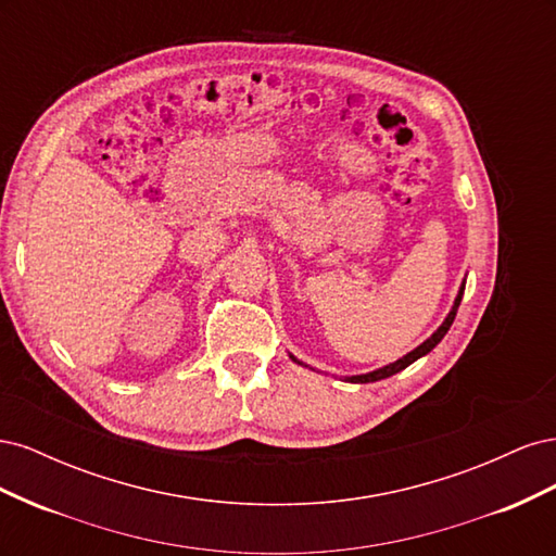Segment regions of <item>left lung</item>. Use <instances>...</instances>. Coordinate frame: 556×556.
I'll return each instance as SVG.
<instances>
[{"label": "left lung", "mask_w": 556, "mask_h": 556, "mask_svg": "<svg viewBox=\"0 0 556 556\" xmlns=\"http://www.w3.org/2000/svg\"><path fill=\"white\" fill-rule=\"evenodd\" d=\"M464 288H466V278L462 280V285H459V292H457V296H454V304H452V308H450V313L445 315V319L441 323V327L435 329L429 339L425 341V343H419L415 350H410L408 355H403L401 359H396V362H392V364H384V366H380V368H376V371H368V374H359V376H343V380L345 382H357V384H364V382H376V380H382V378H390V376H394V374H399V371H403V368L406 366H410L413 362H417L419 357H425V355H429V352L439 345L441 341H443V336L447 333V329L452 327V323H454V315H457V308H459V304H462V296H464ZM290 359L292 362H296L299 366H306V368H311L308 364H304V362H299L294 355H290ZM311 371H315V368H311Z\"/></svg>", "instance_id": "left-lung-1"}]
</instances>
